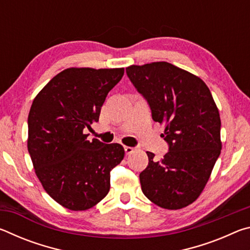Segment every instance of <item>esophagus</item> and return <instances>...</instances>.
Here are the masks:
<instances>
[{
  "label": "esophagus",
  "mask_w": 250,
  "mask_h": 250,
  "mask_svg": "<svg viewBox=\"0 0 250 250\" xmlns=\"http://www.w3.org/2000/svg\"><path fill=\"white\" fill-rule=\"evenodd\" d=\"M125 153L129 155L131 153H133V152L135 151V149H134V147H132V146H125Z\"/></svg>",
  "instance_id": "34e87169"
}]
</instances>
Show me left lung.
Here are the masks:
<instances>
[{
    "label": "left lung",
    "mask_w": 250,
    "mask_h": 250,
    "mask_svg": "<svg viewBox=\"0 0 250 250\" xmlns=\"http://www.w3.org/2000/svg\"><path fill=\"white\" fill-rule=\"evenodd\" d=\"M126 75L147 100L152 119L164 126L170 147L140 173L141 188L162 208L180 209L195 202L221 154V117L208 87L189 71L167 62L126 67Z\"/></svg>",
    "instance_id": "8db88e82"
}]
</instances>
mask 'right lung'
Returning <instances> with one entry per match:
<instances>
[{"instance_id":"right-lung-1","label":"right lung","mask_w":250,"mask_h":250,"mask_svg":"<svg viewBox=\"0 0 250 250\" xmlns=\"http://www.w3.org/2000/svg\"><path fill=\"white\" fill-rule=\"evenodd\" d=\"M125 68L71 67L34 98L28 113L27 149L46 193L70 210L94 207L110 189V171L125 156L119 143L88 140L83 130L99 120L108 92Z\"/></svg>"}]
</instances>
